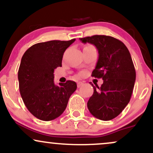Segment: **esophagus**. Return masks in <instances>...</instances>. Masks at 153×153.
<instances>
[{"label":"esophagus","instance_id":"1","mask_svg":"<svg viewBox=\"0 0 153 153\" xmlns=\"http://www.w3.org/2000/svg\"><path fill=\"white\" fill-rule=\"evenodd\" d=\"M82 85H83V82H78V83H77V86H78V88L81 87V86H82Z\"/></svg>","mask_w":153,"mask_h":153}]
</instances>
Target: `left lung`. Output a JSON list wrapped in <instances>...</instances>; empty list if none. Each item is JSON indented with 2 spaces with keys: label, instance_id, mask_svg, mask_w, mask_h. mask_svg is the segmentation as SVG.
<instances>
[{
  "label": "left lung",
  "instance_id": "8db88e82",
  "mask_svg": "<svg viewBox=\"0 0 153 153\" xmlns=\"http://www.w3.org/2000/svg\"><path fill=\"white\" fill-rule=\"evenodd\" d=\"M80 40L97 48L99 59L91 75L103 80L96 88L91 83L94 94L88 101V108L97 119L111 120L130 101L136 79L131 54L122 42L110 36L94 35Z\"/></svg>",
  "mask_w": 153,
  "mask_h": 153
}]
</instances>
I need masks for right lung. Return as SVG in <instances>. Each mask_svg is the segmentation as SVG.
I'll list each match as a JSON object with an SVG mask.
<instances>
[{
  "instance_id": "add662e5",
  "label": "right lung",
  "mask_w": 153,
  "mask_h": 153,
  "mask_svg": "<svg viewBox=\"0 0 153 153\" xmlns=\"http://www.w3.org/2000/svg\"><path fill=\"white\" fill-rule=\"evenodd\" d=\"M75 41H52L35 44L23 55L18 72L19 91L31 114L42 121H51L65 110L77 88L76 82H54V71L62 67L65 51Z\"/></svg>"
}]
</instances>
